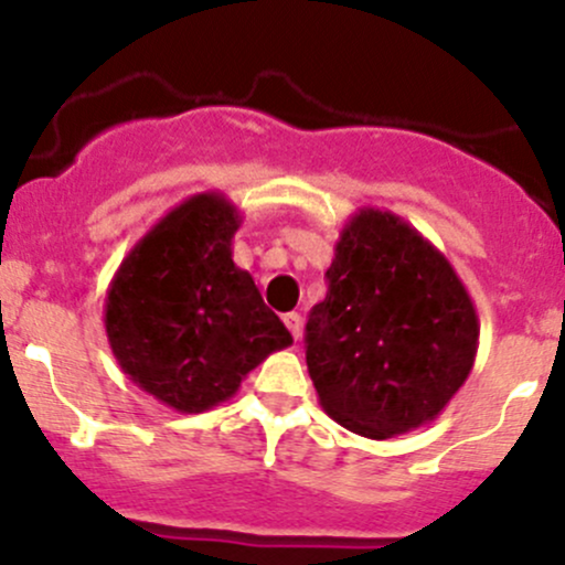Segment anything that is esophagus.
I'll list each match as a JSON object with an SVG mask.
<instances>
[{
    "label": "esophagus",
    "instance_id": "34e87169",
    "mask_svg": "<svg viewBox=\"0 0 565 565\" xmlns=\"http://www.w3.org/2000/svg\"><path fill=\"white\" fill-rule=\"evenodd\" d=\"M284 324H287V330L292 333V339L298 341L300 339V328H303V317H300L298 311H289V315H284Z\"/></svg>",
    "mask_w": 565,
    "mask_h": 565
}]
</instances>
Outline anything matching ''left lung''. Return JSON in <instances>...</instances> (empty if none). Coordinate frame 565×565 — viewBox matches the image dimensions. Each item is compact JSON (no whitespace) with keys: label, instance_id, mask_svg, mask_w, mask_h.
Segmentation results:
<instances>
[{"label":"left lung","instance_id":"obj_1","mask_svg":"<svg viewBox=\"0 0 565 565\" xmlns=\"http://www.w3.org/2000/svg\"><path fill=\"white\" fill-rule=\"evenodd\" d=\"M328 295L306 324V363L324 413L388 440L429 424L470 377L476 306L451 262L391 210L341 230Z\"/></svg>","mask_w":565,"mask_h":565}]
</instances>
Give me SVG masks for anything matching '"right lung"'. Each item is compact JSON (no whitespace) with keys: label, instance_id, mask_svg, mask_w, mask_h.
<instances>
[{"label":"right lung","instance_id":"add662e5","mask_svg":"<svg viewBox=\"0 0 565 565\" xmlns=\"http://www.w3.org/2000/svg\"><path fill=\"white\" fill-rule=\"evenodd\" d=\"M241 221L224 193H193L128 250L108 284L104 324L119 369L177 413L226 402L270 352L292 344L232 259Z\"/></svg>","mask_w":565,"mask_h":565}]
</instances>
